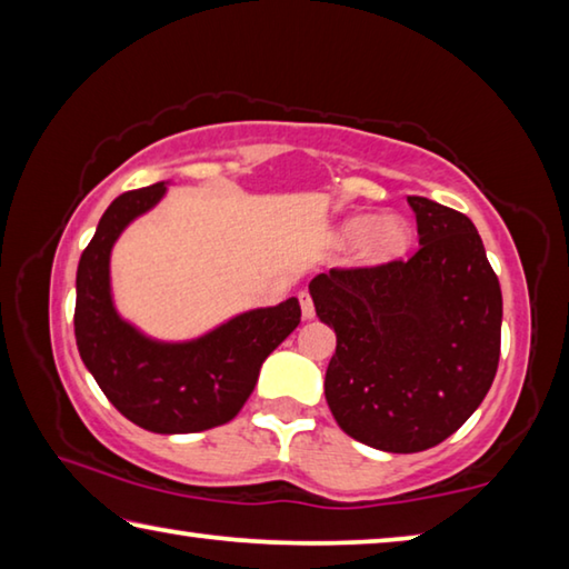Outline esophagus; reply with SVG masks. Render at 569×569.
<instances>
[{
	"mask_svg": "<svg viewBox=\"0 0 569 569\" xmlns=\"http://www.w3.org/2000/svg\"><path fill=\"white\" fill-rule=\"evenodd\" d=\"M298 303H301V316L306 321H311L313 316H316V308H313V298H311V293L308 291H301L298 293Z\"/></svg>",
	"mask_w": 569,
	"mask_h": 569,
	"instance_id": "obj_1",
	"label": "esophagus"
}]
</instances>
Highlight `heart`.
Segmentation results:
<instances>
[{
    "label": "heart",
    "instance_id": "b5f03b06",
    "mask_svg": "<svg viewBox=\"0 0 569 569\" xmlns=\"http://www.w3.org/2000/svg\"><path fill=\"white\" fill-rule=\"evenodd\" d=\"M339 240L353 243V258L363 266H377L403 256L411 243V228L399 216L366 218L353 216L343 220Z\"/></svg>",
    "mask_w": 569,
    "mask_h": 569
}]
</instances>
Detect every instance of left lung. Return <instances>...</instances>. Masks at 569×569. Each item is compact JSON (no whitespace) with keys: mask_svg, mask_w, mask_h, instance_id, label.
<instances>
[{"mask_svg":"<svg viewBox=\"0 0 569 569\" xmlns=\"http://www.w3.org/2000/svg\"><path fill=\"white\" fill-rule=\"evenodd\" d=\"M419 250L409 261L331 268L308 283L333 326L326 401L346 435L413 455L455 435L492 387L502 291L471 220L409 196Z\"/></svg>","mask_w":569,"mask_h":569,"instance_id":"1","label":"left lung"}]
</instances>
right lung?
Instances as JSON below:
<instances>
[{
    "label": "right lung",
    "mask_w": 569,
    "mask_h": 569,
    "mask_svg": "<svg viewBox=\"0 0 569 569\" xmlns=\"http://www.w3.org/2000/svg\"><path fill=\"white\" fill-rule=\"evenodd\" d=\"M166 196V182L122 192L77 266L74 339L84 366L124 419L156 435L220 427L243 409L263 361L301 323L298 298L240 313L186 343H160L122 321L110 296V250L124 226Z\"/></svg>",
    "instance_id": "obj_1"
}]
</instances>
